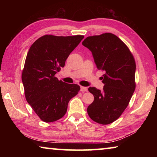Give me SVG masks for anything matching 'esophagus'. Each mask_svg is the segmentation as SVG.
<instances>
[{
	"label": "esophagus",
	"mask_w": 157,
	"mask_h": 157,
	"mask_svg": "<svg viewBox=\"0 0 157 157\" xmlns=\"http://www.w3.org/2000/svg\"><path fill=\"white\" fill-rule=\"evenodd\" d=\"M80 90H81V91H88V89H87V87H84V86H81V88H80Z\"/></svg>",
	"instance_id": "obj_1"
}]
</instances>
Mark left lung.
Here are the masks:
<instances>
[{
    "instance_id": "left-lung-1",
    "label": "left lung",
    "mask_w": 157,
    "mask_h": 157,
    "mask_svg": "<svg viewBox=\"0 0 157 157\" xmlns=\"http://www.w3.org/2000/svg\"><path fill=\"white\" fill-rule=\"evenodd\" d=\"M82 45L92 52L98 70L105 73L102 91L89 88L94 100L87 113L95 123L110 124L122 115L136 88L134 57L127 45L111 33L88 36Z\"/></svg>"
}]
</instances>
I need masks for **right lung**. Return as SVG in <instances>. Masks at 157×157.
Instances as JSON below:
<instances>
[{"mask_svg":"<svg viewBox=\"0 0 157 157\" xmlns=\"http://www.w3.org/2000/svg\"><path fill=\"white\" fill-rule=\"evenodd\" d=\"M84 39L83 35L46 34L30 46L22 71V82L27 102L46 123L62 118L69 100L80 86L59 80L55 74L65 65L68 55Z\"/></svg>","mask_w":157,"mask_h":157,"instance_id":"1","label":"right lung"}]
</instances>
